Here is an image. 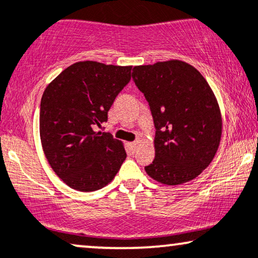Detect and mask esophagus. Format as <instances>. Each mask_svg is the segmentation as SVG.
<instances>
[{"instance_id":"obj_1","label":"esophagus","mask_w":258,"mask_h":258,"mask_svg":"<svg viewBox=\"0 0 258 258\" xmlns=\"http://www.w3.org/2000/svg\"><path fill=\"white\" fill-rule=\"evenodd\" d=\"M137 147H138V143H137V142H131V143H128V148H130V150L132 151V153H135L136 149H137Z\"/></svg>"}]
</instances>
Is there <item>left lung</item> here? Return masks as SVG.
<instances>
[{
	"mask_svg": "<svg viewBox=\"0 0 258 258\" xmlns=\"http://www.w3.org/2000/svg\"><path fill=\"white\" fill-rule=\"evenodd\" d=\"M132 78L156 128L155 159L145 172L166 185L195 179L213 161L221 138V115L209 84L179 60L136 66Z\"/></svg>",
	"mask_w": 258,
	"mask_h": 258,
	"instance_id": "obj_1",
	"label": "left lung"
}]
</instances>
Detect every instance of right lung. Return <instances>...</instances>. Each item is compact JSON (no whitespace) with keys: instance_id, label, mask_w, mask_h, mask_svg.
I'll use <instances>...</instances> for the list:
<instances>
[{"instance_id":"obj_1","label":"right lung","mask_w":258,"mask_h":258,"mask_svg":"<svg viewBox=\"0 0 258 258\" xmlns=\"http://www.w3.org/2000/svg\"><path fill=\"white\" fill-rule=\"evenodd\" d=\"M132 66L82 61L63 70L40 99L39 132L52 170L78 191H96L113 180L126 159L121 142L95 132L107 122L116 96L131 80Z\"/></svg>"}]
</instances>
